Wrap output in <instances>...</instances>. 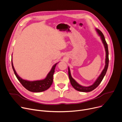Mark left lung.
I'll return each instance as SVG.
<instances>
[{"label":"left lung","instance_id":"1","mask_svg":"<svg viewBox=\"0 0 122 122\" xmlns=\"http://www.w3.org/2000/svg\"><path fill=\"white\" fill-rule=\"evenodd\" d=\"M96 31L97 33V34L99 35V36L101 37V39L102 40V41L105 47V49L106 51V60H105V66L104 67V69H103L102 71L101 74L100 75V76L98 77L97 80L95 81L94 82L92 85L89 86H83L81 85H80V84H79L71 76V72L70 70V68L68 67V76L69 78V80L70 81V83L71 84L72 86L74 88V89H75L76 90L81 91V92H90L94 89H95L99 85L101 81H102L103 78H104L105 75L107 73V68H108V62H109V59H108V46L107 44L106 41L105 36L102 33V32L99 30L98 29L96 28Z\"/></svg>","mask_w":122,"mask_h":122}]
</instances>
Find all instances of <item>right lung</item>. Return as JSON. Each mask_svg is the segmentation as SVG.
Wrapping results in <instances>:
<instances>
[{
    "mask_svg": "<svg viewBox=\"0 0 122 122\" xmlns=\"http://www.w3.org/2000/svg\"><path fill=\"white\" fill-rule=\"evenodd\" d=\"M58 63H56L52 66L50 71L48 73L47 75L44 79L41 80H37L34 81H29L22 79L16 73L12 60V68L14 71L15 74L21 85L28 90L33 92H41L48 89L52 85L53 81V75L55 72V69L56 65Z\"/></svg>",
    "mask_w": 122,
    "mask_h": 122,
    "instance_id": "obj_1",
    "label": "right lung"
}]
</instances>
